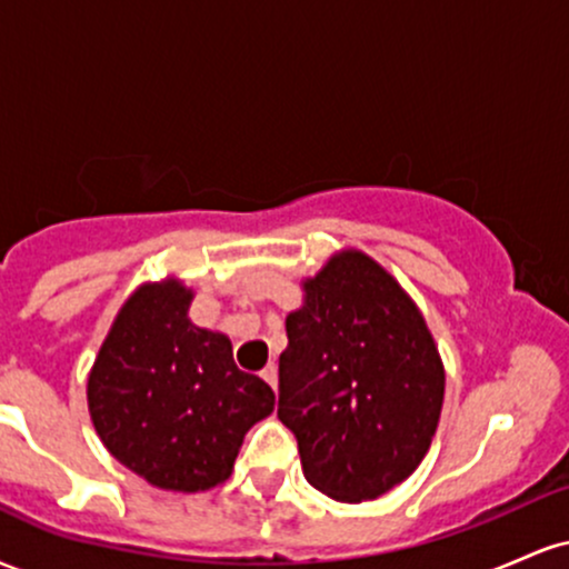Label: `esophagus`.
<instances>
[{
	"mask_svg": "<svg viewBox=\"0 0 569 569\" xmlns=\"http://www.w3.org/2000/svg\"><path fill=\"white\" fill-rule=\"evenodd\" d=\"M259 375H262V380L270 385V388H276V385H278V367H276V363H267V367L259 371Z\"/></svg>",
	"mask_w": 569,
	"mask_h": 569,
	"instance_id": "34e87169",
	"label": "esophagus"
}]
</instances>
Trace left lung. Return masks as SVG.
Wrapping results in <instances>:
<instances>
[{
  "mask_svg": "<svg viewBox=\"0 0 569 569\" xmlns=\"http://www.w3.org/2000/svg\"><path fill=\"white\" fill-rule=\"evenodd\" d=\"M278 417L305 479L342 502L375 500L426 457L443 367L415 302L375 259L345 251L305 283L286 318Z\"/></svg>",
  "mask_w": 569,
  "mask_h": 569,
  "instance_id": "1",
  "label": "left lung"
}]
</instances>
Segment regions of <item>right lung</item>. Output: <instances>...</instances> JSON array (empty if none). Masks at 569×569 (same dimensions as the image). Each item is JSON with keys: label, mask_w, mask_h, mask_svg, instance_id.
<instances>
[{"label": "right lung", "mask_w": 569, "mask_h": 569, "mask_svg": "<svg viewBox=\"0 0 569 569\" xmlns=\"http://www.w3.org/2000/svg\"><path fill=\"white\" fill-rule=\"evenodd\" d=\"M181 283L141 286L120 310L88 380L96 433L149 485L200 492L227 479L246 430L276 393L234 367L224 335L187 318Z\"/></svg>", "instance_id": "add662e5"}]
</instances>
